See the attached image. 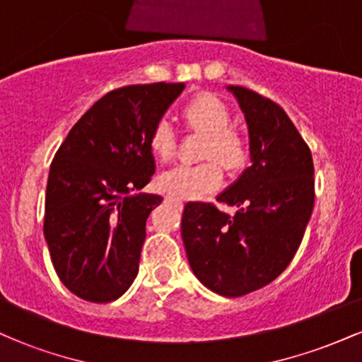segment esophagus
Instances as JSON below:
<instances>
[{
    "label": "esophagus",
    "instance_id": "1",
    "mask_svg": "<svg viewBox=\"0 0 362 362\" xmlns=\"http://www.w3.org/2000/svg\"><path fill=\"white\" fill-rule=\"evenodd\" d=\"M167 201H168V202H173V204H177V206H182V201H180V199H178V197H173V195H168Z\"/></svg>",
    "mask_w": 362,
    "mask_h": 362
}]
</instances>
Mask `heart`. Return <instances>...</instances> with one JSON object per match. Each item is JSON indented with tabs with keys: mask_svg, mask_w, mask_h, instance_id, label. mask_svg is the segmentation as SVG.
<instances>
[{
	"mask_svg": "<svg viewBox=\"0 0 362 362\" xmlns=\"http://www.w3.org/2000/svg\"><path fill=\"white\" fill-rule=\"evenodd\" d=\"M187 126L207 136L202 158L214 160L199 165H177L160 175V187L173 197L199 199L213 192L223 182V170L235 173L247 163L248 148L238 132L231 131V115L226 105L214 95L194 97L182 110ZM149 149L160 161L175 155V131L168 120H160L149 132ZM218 159L220 163L215 161Z\"/></svg>",
	"mask_w": 362,
	"mask_h": 362,
	"instance_id": "heart-1",
	"label": "heart"
}]
</instances>
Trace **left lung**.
Instances as JSON below:
<instances>
[{"label":"left lung","instance_id":"left-lung-1","mask_svg":"<svg viewBox=\"0 0 362 362\" xmlns=\"http://www.w3.org/2000/svg\"><path fill=\"white\" fill-rule=\"evenodd\" d=\"M235 95L248 127L250 167L216 197L235 206L230 216L189 202L182 216L187 259L207 289L226 298L276 279L300 247L315 202L308 144L277 103L243 86Z\"/></svg>","mask_w":362,"mask_h":362}]
</instances>
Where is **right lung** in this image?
<instances>
[{
	"label": "right lung",
	"mask_w": 362,
	"mask_h": 362,
	"mask_svg": "<svg viewBox=\"0 0 362 362\" xmlns=\"http://www.w3.org/2000/svg\"><path fill=\"white\" fill-rule=\"evenodd\" d=\"M184 88L151 83L109 91L54 156L44 236L61 282L81 300H117L138 276L146 219L163 201L139 192L155 173L149 132Z\"/></svg>",
	"instance_id": "1"
}]
</instances>
